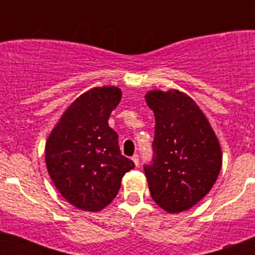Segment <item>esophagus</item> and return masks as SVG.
<instances>
[{"label": "esophagus", "instance_id": "esophagus-1", "mask_svg": "<svg viewBox=\"0 0 255 255\" xmlns=\"http://www.w3.org/2000/svg\"><path fill=\"white\" fill-rule=\"evenodd\" d=\"M131 159H132V162H134V163H135V166H138V164H139V155L138 154H134L131 157Z\"/></svg>", "mask_w": 255, "mask_h": 255}]
</instances>
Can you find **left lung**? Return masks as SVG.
Masks as SVG:
<instances>
[{
	"mask_svg": "<svg viewBox=\"0 0 255 255\" xmlns=\"http://www.w3.org/2000/svg\"><path fill=\"white\" fill-rule=\"evenodd\" d=\"M145 102L154 114L153 163L144 167L153 200L180 213L203 199L220 175L222 150L199 106L177 89H153Z\"/></svg>",
	"mask_w": 255,
	"mask_h": 255,
	"instance_id": "left-lung-1",
	"label": "left lung"
}]
</instances>
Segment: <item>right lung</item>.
Wrapping results in <instances>:
<instances>
[{
	"mask_svg": "<svg viewBox=\"0 0 255 255\" xmlns=\"http://www.w3.org/2000/svg\"><path fill=\"white\" fill-rule=\"evenodd\" d=\"M114 85L92 88L60 117L46 141L47 171L56 189L75 208L102 211L111 203L134 162L121 154L108 119L121 101Z\"/></svg>",
	"mask_w": 255,
	"mask_h": 255,
	"instance_id": "1",
	"label": "right lung"
}]
</instances>
